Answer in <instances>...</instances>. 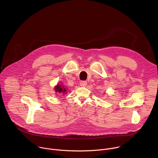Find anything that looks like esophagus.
Segmentation results:
<instances>
[{"label": "esophagus", "mask_w": 158, "mask_h": 158, "mask_svg": "<svg viewBox=\"0 0 158 158\" xmlns=\"http://www.w3.org/2000/svg\"><path fill=\"white\" fill-rule=\"evenodd\" d=\"M86 85H87V82L86 81H82L80 82V85L81 87H85V86H86Z\"/></svg>", "instance_id": "obj_1"}]
</instances>
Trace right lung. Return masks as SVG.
Returning a JSON list of instances; mask_svg holds the SVG:
<instances>
[{
  "instance_id": "1",
  "label": "right lung",
  "mask_w": 158,
  "mask_h": 158,
  "mask_svg": "<svg viewBox=\"0 0 158 158\" xmlns=\"http://www.w3.org/2000/svg\"><path fill=\"white\" fill-rule=\"evenodd\" d=\"M54 90L55 91V92L59 94H67V89L64 87V85H63L62 83H61V82L59 83H57V84L54 87Z\"/></svg>"
}]
</instances>
